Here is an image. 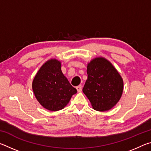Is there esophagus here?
Listing matches in <instances>:
<instances>
[{"mask_svg": "<svg viewBox=\"0 0 151 151\" xmlns=\"http://www.w3.org/2000/svg\"><path fill=\"white\" fill-rule=\"evenodd\" d=\"M76 89H77L78 92H81V91H82V85H80L76 86Z\"/></svg>", "mask_w": 151, "mask_h": 151, "instance_id": "1", "label": "esophagus"}]
</instances>
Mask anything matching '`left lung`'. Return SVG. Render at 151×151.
<instances>
[{"mask_svg": "<svg viewBox=\"0 0 151 151\" xmlns=\"http://www.w3.org/2000/svg\"><path fill=\"white\" fill-rule=\"evenodd\" d=\"M88 78L83 88L93 109L106 111L121 99L123 81L112 64L104 58H96L87 66Z\"/></svg>", "mask_w": 151, "mask_h": 151, "instance_id": "left-lung-1", "label": "left lung"}]
</instances>
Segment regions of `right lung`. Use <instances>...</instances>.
<instances>
[{
    "instance_id": "obj_1",
    "label": "right lung",
    "mask_w": 151,
    "mask_h": 151,
    "mask_svg": "<svg viewBox=\"0 0 151 151\" xmlns=\"http://www.w3.org/2000/svg\"><path fill=\"white\" fill-rule=\"evenodd\" d=\"M32 90L40 104L51 111L63 109L77 92L63 75L60 63L56 59L41 66L33 80Z\"/></svg>"
}]
</instances>
